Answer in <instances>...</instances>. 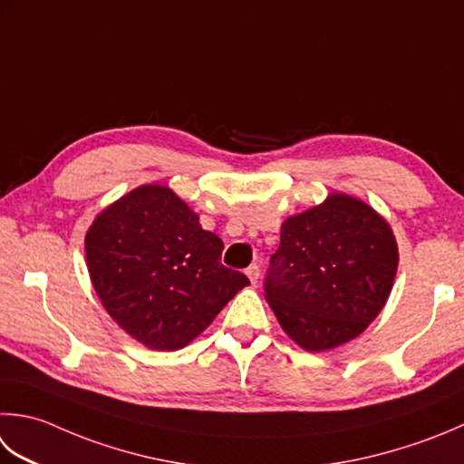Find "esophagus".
Wrapping results in <instances>:
<instances>
[{
  "instance_id": "34e87169",
  "label": "esophagus",
  "mask_w": 464,
  "mask_h": 464,
  "mask_svg": "<svg viewBox=\"0 0 464 464\" xmlns=\"http://www.w3.org/2000/svg\"><path fill=\"white\" fill-rule=\"evenodd\" d=\"M245 274H247V277H249L251 284L256 285L257 281H259V266H257V263H253V266H249V267H247V271H245Z\"/></svg>"
}]
</instances>
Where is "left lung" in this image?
Wrapping results in <instances>:
<instances>
[{"instance_id":"8db88e82","label":"left lung","mask_w":464,"mask_h":464,"mask_svg":"<svg viewBox=\"0 0 464 464\" xmlns=\"http://www.w3.org/2000/svg\"><path fill=\"white\" fill-rule=\"evenodd\" d=\"M396 269L398 243L384 217L358 197L330 193L281 223L266 299L299 348L334 350L382 312Z\"/></svg>"}]
</instances>
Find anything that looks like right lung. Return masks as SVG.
<instances>
[{"label":"right lung","mask_w":464,"mask_h":464,"mask_svg":"<svg viewBox=\"0 0 464 464\" xmlns=\"http://www.w3.org/2000/svg\"><path fill=\"white\" fill-rule=\"evenodd\" d=\"M86 266L108 315L142 346L175 352L249 285L221 266L223 241L165 185H140L96 215Z\"/></svg>","instance_id":"1"}]
</instances>
